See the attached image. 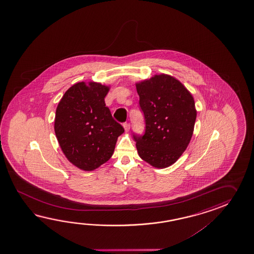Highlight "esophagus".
<instances>
[{
  "label": "esophagus",
  "mask_w": 254,
  "mask_h": 254,
  "mask_svg": "<svg viewBox=\"0 0 254 254\" xmlns=\"http://www.w3.org/2000/svg\"><path fill=\"white\" fill-rule=\"evenodd\" d=\"M124 128H125V131H126V132H127V131H129V123H125V124H124Z\"/></svg>",
  "instance_id": "34e87169"
}]
</instances>
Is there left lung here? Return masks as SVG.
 Wrapping results in <instances>:
<instances>
[{
	"mask_svg": "<svg viewBox=\"0 0 254 254\" xmlns=\"http://www.w3.org/2000/svg\"><path fill=\"white\" fill-rule=\"evenodd\" d=\"M145 133L133 134L139 156L153 167L173 165L189 145L197 112L191 93L168 74L136 83Z\"/></svg>",
	"mask_w": 254,
	"mask_h": 254,
	"instance_id": "obj_1",
	"label": "left lung"
}]
</instances>
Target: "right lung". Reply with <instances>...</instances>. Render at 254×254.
I'll return each instance as SVG.
<instances>
[{"instance_id": "add662e5", "label": "right lung", "mask_w": 254, "mask_h": 254, "mask_svg": "<svg viewBox=\"0 0 254 254\" xmlns=\"http://www.w3.org/2000/svg\"><path fill=\"white\" fill-rule=\"evenodd\" d=\"M110 86L80 81L70 87L56 109L54 131L69 162L91 172L112 157L125 129L113 118L104 98Z\"/></svg>"}]
</instances>
